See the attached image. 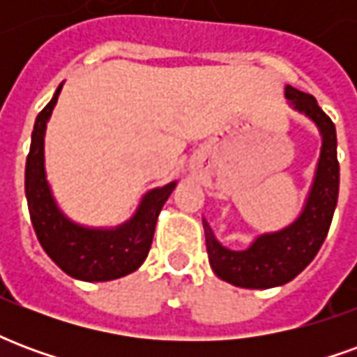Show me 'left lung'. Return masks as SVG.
Instances as JSON below:
<instances>
[{"mask_svg": "<svg viewBox=\"0 0 357 357\" xmlns=\"http://www.w3.org/2000/svg\"><path fill=\"white\" fill-rule=\"evenodd\" d=\"M284 97L292 109L307 116L319 130L321 151L314 181L298 218L283 229L258 235L245 250L224 247L206 220H202L210 268L222 281L241 289H271L289 283L319 252L327 237L338 199L337 130L314 95L287 86Z\"/></svg>", "mask_w": 357, "mask_h": 357, "instance_id": "1", "label": "left lung"}]
</instances>
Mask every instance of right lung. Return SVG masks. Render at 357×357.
Returning a JSON list of instances; mask_svg holds the SVG:
<instances>
[{"label":"right lung","mask_w":357,"mask_h":357,"mask_svg":"<svg viewBox=\"0 0 357 357\" xmlns=\"http://www.w3.org/2000/svg\"><path fill=\"white\" fill-rule=\"evenodd\" d=\"M59 86L53 99L38 114L26 158L24 189L34 231L42 248L66 275L80 281H112L132 273L145 262L155 235L156 220L178 181L151 189L143 195L130 220L116 227H88L73 222L59 208L45 174V128L57 105Z\"/></svg>","instance_id":"obj_1"}]
</instances>
